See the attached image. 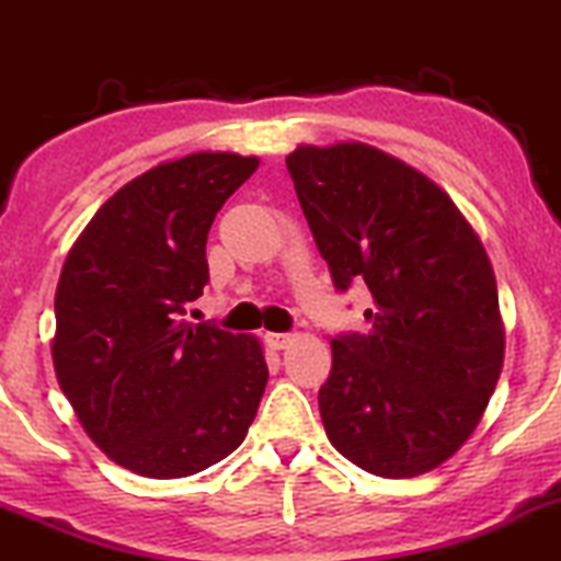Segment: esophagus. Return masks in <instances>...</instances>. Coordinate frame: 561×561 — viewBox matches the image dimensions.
<instances>
[{"label":"esophagus","mask_w":561,"mask_h":561,"mask_svg":"<svg viewBox=\"0 0 561 561\" xmlns=\"http://www.w3.org/2000/svg\"><path fill=\"white\" fill-rule=\"evenodd\" d=\"M265 340H268L271 348L282 352V348H285V345L293 340V334L290 332H271V334H265Z\"/></svg>","instance_id":"1"}]
</instances>
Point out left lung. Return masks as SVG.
<instances>
[{
	"label": "left lung",
	"instance_id": "obj_1",
	"mask_svg": "<svg viewBox=\"0 0 561 561\" xmlns=\"http://www.w3.org/2000/svg\"><path fill=\"white\" fill-rule=\"evenodd\" d=\"M285 162L334 290L374 296L368 332L332 340L329 443L368 473H426L473 434L504 365L484 245L432 180L374 146H298Z\"/></svg>",
	"mask_w": 561,
	"mask_h": 561
}]
</instances>
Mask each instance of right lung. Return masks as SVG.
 <instances>
[{
  "label": "right lung",
  "mask_w": 561,
  "mask_h": 561,
  "mask_svg": "<svg viewBox=\"0 0 561 561\" xmlns=\"http://www.w3.org/2000/svg\"><path fill=\"white\" fill-rule=\"evenodd\" d=\"M256 165L229 151L162 162L107 198L68 251L57 381L88 437L133 473H198L254 421L268 381L260 343L182 316L209 282V227Z\"/></svg>",
  "instance_id": "1"
}]
</instances>
